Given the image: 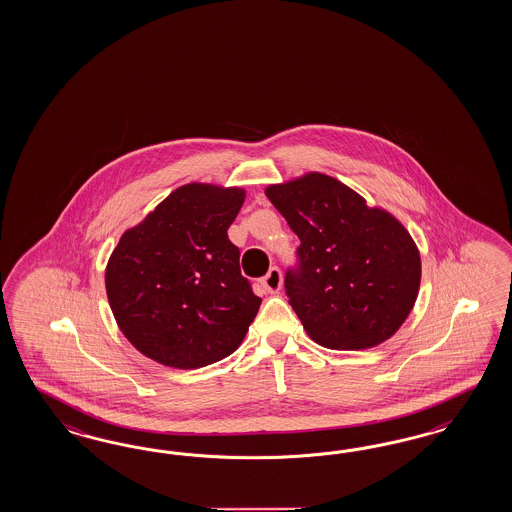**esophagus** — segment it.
<instances>
[{"mask_svg":"<svg viewBox=\"0 0 512 512\" xmlns=\"http://www.w3.org/2000/svg\"><path fill=\"white\" fill-rule=\"evenodd\" d=\"M281 283L283 281H281V270H279L278 266H272L268 270V274L261 279V285H263L268 293H278L279 289H281Z\"/></svg>","mask_w":512,"mask_h":512,"instance_id":"esophagus-1","label":"esophagus"}]
</instances>
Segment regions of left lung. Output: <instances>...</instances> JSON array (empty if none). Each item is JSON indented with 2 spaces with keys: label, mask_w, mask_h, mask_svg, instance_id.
I'll return each mask as SVG.
<instances>
[{
  "label": "left lung",
  "mask_w": 512,
  "mask_h": 512,
  "mask_svg": "<svg viewBox=\"0 0 512 512\" xmlns=\"http://www.w3.org/2000/svg\"><path fill=\"white\" fill-rule=\"evenodd\" d=\"M264 193L300 238L285 291L311 340L360 351L394 336L420 287L419 248L402 223L321 172Z\"/></svg>",
  "instance_id": "obj_1"
}]
</instances>
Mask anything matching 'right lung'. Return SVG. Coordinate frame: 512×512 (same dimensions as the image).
Returning <instances> with one entry per match:
<instances>
[{
  "mask_svg": "<svg viewBox=\"0 0 512 512\" xmlns=\"http://www.w3.org/2000/svg\"><path fill=\"white\" fill-rule=\"evenodd\" d=\"M244 199L242 187L186 184L122 234L105 285L116 323L144 357L195 370L246 338L261 298L227 236Z\"/></svg>",
  "mask_w": 512,
  "mask_h": 512,
  "instance_id": "add662e5",
  "label": "right lung"
}]
</instances>
